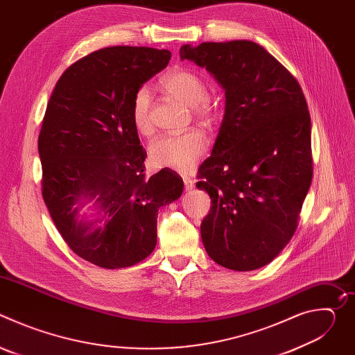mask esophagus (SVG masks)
Returning <instances> with one entry per match:
<instances>
[{
  "label": "esophagus",
  "mask_w": 355,
  "mask_h": 355,
  "mask_svg": "<svg viewBox=\"0 0 355 355\" xmlns=\"http://www.w3.org/2000/svg\"><path fill=\"white\" fill-rule=\"evenodd\" d=\"M182 180H184V184H185V189H187V191H191V189L195 187V181H193L191 177L184 175Z\"/></svg>",
  "instance_id": "esophagus-1"
}]
</instances>
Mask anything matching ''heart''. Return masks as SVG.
Returning a JSON list of instances; mask_svg holds the SVG:
<instances>
[{"mask_svg": "<svg viewBox=\"0 0 355 355\" xmlns=\"http://www.w3.org/2000/svg\"><path fill=\"white\" fill-rule=\"evenodd\" d=\"M163 87L181 103L192 108L195 116L204 123H211L216 116V110L209 101V89L199 74L191 70H175L163 80ZM151 91L140 87L132 99L130 119L139 133L151 130ZM207 137L198 130H189L175 136H162L148 146V160L157 168H171L177 171L191 170L205 155Z\"/></svg>", "mask_w": 355, "mask_h": 355, "instance_id": "heart-1", "label": "heart"}]
</instances>
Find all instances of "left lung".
<instances>
[{
  "mask_svg": "<svg viewBox=\"0 0 355 355\" xmlns=\"http://www.w3.org/2000/svg\"><path fill=\"white\" fill-rule=\"evenodd\" d=\"M181 60L225 89V115L196 187L212 208L200 223L208 256L233 271L271 263L292 239L312 182V123L295 77L251 40L184 44Z\"/></svg>",
  "mask_w": 355,
  "mask_h": 355,
  "instance_id": "obj_1",
  "label": "left lung"
}]
</instances>
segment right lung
Wrapping results in <instances>:
<instances>
[{
    "mask_svg": "<svg viewBox=\"0 0 355 355\" xmlns=\"http://www.w3.org/2000/svg\"><path fill=\"white\" fill-rule=\"evenodd\" d=\"M170 58L144 46L96 50L62 74L49 99L37 141L43 199L69 247L94 266L148 257L159 209L182 193L170 168L144 177L147 155L130 119L135 92Z\"/></svg>",
    "mask_w": 355,
    "mask_h": 355,
    "instance_id": "obj_1",
    "label": "right lung"
}]
</instances>
